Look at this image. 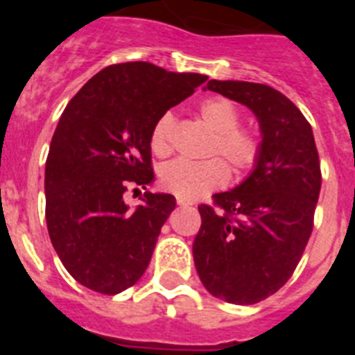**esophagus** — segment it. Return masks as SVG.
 <instances>
[{"label":"esophagus","mask_w":355,"mask_h":355,"mask_svg":"<svg viewBox=\"0 0 355 355\" xmlns=\"http://www.w3.org/2000/svg\"><path fill=\"white\" fill-rule=\"evenodd\" d=\"M192 205H193L192 200L181 199V197H178V206H192Z\"/></svg>","instance_id":"34e87169"}]
</instances>
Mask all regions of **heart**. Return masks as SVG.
Instances as JSON below:
<instances>
[{"label": "heart", "mask_w": 355, "mask_h": 355, "mask_svg": "<svg viewBox=\"0 0 355 355\" xmlns=\"http://www.w3.org/2000/svg\"><path fill=\"white\" fill-rule=\"evenodd\" d=\"M199 115L206 126L215 133L211 142V155H222L234 172L243 174L256 167L261 156V135L258 130L240 126V108L227 97L206 99L199 108ZM175 119L172 114H163L150 131V150L159 158L172 153V131ZM229 180V168L220 158L206 162L174 159L159 171V183L167 192L193 200L197 197L222 187Z\"/></svg>", "instance_id": "1"}]
</instances>
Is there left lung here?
I'll return each instance as SVG.
<instances>
[{"label": "left lung", "instance_id": "1", "mask_svg": "<svg viewBox=\"0 0 355 355\" xmlns=\"http://www.w3.org/2000/svg\"><path fill=\"white\" fill-rule=\"evenodd\" d=\"M206 89L252 110L261 156L245 181L199 206L193 261L206 290L249 306L274 295L299 265L322 187L311 124L284 94L250 81H208Z\"/></svg>", "mask_w": 355, "mask_h": 355}]
</instances>
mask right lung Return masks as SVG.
<instances>
[{"label":"right lung","mask_w":355,"mask_h":355,"mask_svg":"<svg viewBox=\"0 0 355 355\" xmlns=\"http://www.w3.org/2000/svg\"><path fill=\"white\" fill-rule=\"evenodd\" d=\"M206 80L126 62L97 72L65 106L46 162V222L58 258L85 288L117 295L146 272L175 199L146 192L130 209L122 196L155 181L150 131Z\"/></svg>","instance_id":"right-lung-1"}]
</instances>
